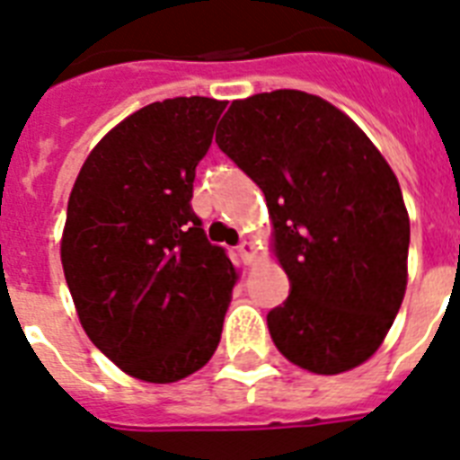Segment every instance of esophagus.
<instances>
[{"mask_svg":"<svg viewBox=\"0 0 460 460\" xmlns=\"http://www.w3.org/2000/svg\"><path fill=\"white\" fill-rule=\"evenodd\" d=\"M238 254H241V260L245 261V264H252L254 257H257V248H254L250 241H243L241 245H238Z\"/></svg>","mask_w":460,"mask_h":460,"instance_id":"1","label":"esophagus"}]
</instances>
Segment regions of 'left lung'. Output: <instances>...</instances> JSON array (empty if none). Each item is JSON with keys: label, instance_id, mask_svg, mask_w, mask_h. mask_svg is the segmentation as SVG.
Returning <instances> with one entry per match:
<instances>
[{"label": "left lung", "instance_id": "obj_1", "mask_svg": "<svg viewBox=\"0 0 460 460\" xmlns=\"http://www.w3.org/2000/svg\"><path fill=\"white\" fill-rule=\"evenodd\" d=\"M215 140L264 191L292 283L266 315L276 349L314 374L369 360L407 289L409 215L388 161L341 110L288 88L234 100Z\"/></svg>", "mask_w": 460, "mask_h": 460}]
</instances>
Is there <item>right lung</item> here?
Masks as SVG:
<instances>
[{"label":"right lung","instance_id":"1","mask_svg":"<svg viewBox=\"0 0 460 460\" xmlns=\"http://www.w3.org/2000/svg\"><path fill=\"white\" fill-rule=\"evenodd\" d=\"M224 107L200 95L142 107L93 146L67 200L60 260L81 327L146 384L210 360L238 280L191 210Z\"/></svg>","mask_w":460,"mask_h":460}]
</instances>
